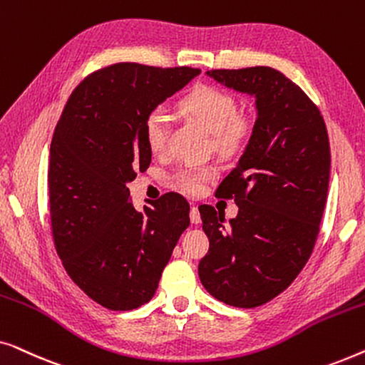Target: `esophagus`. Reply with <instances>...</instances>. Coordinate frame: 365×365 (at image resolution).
<instances>
[{"mask_svg": "<svg viewBox=\"0 0 365 365\" xmlns=\"http://www.w3.org/2000/svg\"><path fill=\"white\" fill-rule=\"evenodd\" d=\"M189 217H191L192 224L201 222V214H199V209L196 206L191 207V211H189Z\"/></svg>", "mask_w": 365, "mask_h": 365, "instance_id": "34e87169", "label": "esophagus"}]
</instances>
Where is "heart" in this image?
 <instances>
[{"label": "heart", "instance_id": "heart-1", "mask_svg": "<svg viewBox=\"0 0 365 365\" xmlns=\"http://www.w3.org/2000/svg\"><path fill=\"white\" fill-rule=\"evenodd\" d=\"M179 108L212 133V143L222 154H237L247 148L254 133V121L237 114V99L231 93L207 84H199L184 94ZM169 118L161 108L153 109L144 123V136L154 154H163L169 143ZM216 176L211 166H184L174 181L186 192H199L204 184Z\"/></svg>", "mask_w": 365, "mask_h": 365}]
</instances>
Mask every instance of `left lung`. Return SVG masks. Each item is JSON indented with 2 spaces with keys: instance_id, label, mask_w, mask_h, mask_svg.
I'll return each mask as SVG.
<instances>
[{
  "instance_id": "obj_1",
  "label": "left lung",
  "mask_w": 365,
  "mask_h": 365,
  "mask_svg": "<svg viewBox=\"0 0 365 365\" xmlns=\"http://www.w3.org/2000/svg\"><path fill=\"white\" fill-rule=\"evenodd\" d=\"M207 74L256 96L257 119L237 168L216 191L234 199L237 216L226 226L212 206L199 207L209 239L199 279L217 301L251 309L286 291L311 257L326 207L331 146L319 108L277 69Z\"/></svg>"
}]
</instances>
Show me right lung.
I'll use <instances>...</instances> for the list:
<instances>
[{"label": "right lung", "instance_id": "obj_1", "mask_svg": "<svg viewBox=\"0 0 365 365\" xmlns=\"http://www.w3.org/2000/svg\"><path fill=\"white\" fill-rule=\"evenodd\" d=\"M201 69L116 63L74 88L49 148L48 192L54 247L68 276L111 311L151 301L189 204L168 192L138 212L128 182L151 164L148 114Z\"/></svg>", "mask_w": 365, "mask_h": 365}]
</instances>
